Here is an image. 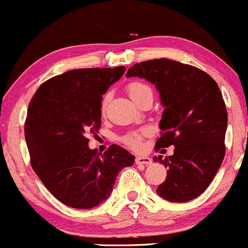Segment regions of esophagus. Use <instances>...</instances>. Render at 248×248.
Wrapping results in <instances>:
<instances>
[{"label":"esophagus","mask_w":248,"mask_h":248,"mask_svg":"<svg viewBox=\"0 0 248 248\" xmlns=\"http://www.w3.org/2000/svg\"><path fill=\"white\" fill-rule=\"evenodd\" d=\"M136 164L137 165H151L152 164V159L147 155H137L136 156Z\"/></svg>","instance_id":"esophagus-1"}]
</instances>
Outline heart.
I'll return each mask as SVG.
<instances>
[{"label": "heart", "mask_w": 248, "mask_h": 248, "mask_svg": "<svg viewBox=\"0 0 248 248\" xmlns=\"http://www.w3.org/2000/svg\"><path fill=\"white\" fill-rule=\"evenodd\" d=\"M126 90H127V94H129L130 97L132 98L136 103L140 100L142 96L152 93V90H151L150 87L142 82H131L129 86L126 87ZM109 98H110L109 94H107L103 97V100H102V107H101L102 111H106V108H107L108 102H109ZM145 133L146 132H132L130 133V135L125 136L124 138L125 144L129 145L130 147L135 148V150H138V148L141 147L142 135H145Z\"/></svg>", "instance_id": "b5f03b06"}]
</instances>
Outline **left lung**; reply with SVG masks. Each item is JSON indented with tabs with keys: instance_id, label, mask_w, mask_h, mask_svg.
<instances>
[{
	"instance_id": "obj_1",
	"label": "left lung",
	"mask_w": 248,
	"mask_h": 248,
	"mask_svg": "<svg viewBox=\"0 0 248 248\" xmlns=\"http://www.w3.org/2000/svg\"><path fill=\"white\" fill-rule=\"evenodd\" d=\"M155 86L165 108L158 147L175 146L173 155L154 156L167 168L156 194L170 202L196 199L209 187L225 155L228 111L216 81L196 67L161 58L136 63L126 78Z\"/></svg>"
}]
</instances>
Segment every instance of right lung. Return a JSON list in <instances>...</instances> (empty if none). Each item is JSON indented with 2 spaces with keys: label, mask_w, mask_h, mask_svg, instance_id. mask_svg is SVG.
Instances as JSON below:
<instances>
[{
  "label": "right lung",
  "mask_w": 248,
  "mask_h": 248,
  "mask_svg": "<svg viewBox=\"0 0 248 248\" xmlns=\"http://www.w3.org/2000/svg\"><path fill=\"white\" fill-rule=\"evenodd\" d=\"M124 66L73 69L44 82L29 104L24 132L34 173L63 204L92 209L109 199L118 173L135 155L118 145L90 150L88 135L101 127L102 95Z\"/></svg>",
  "instance_id": "add662e5"
}]
</instances>
